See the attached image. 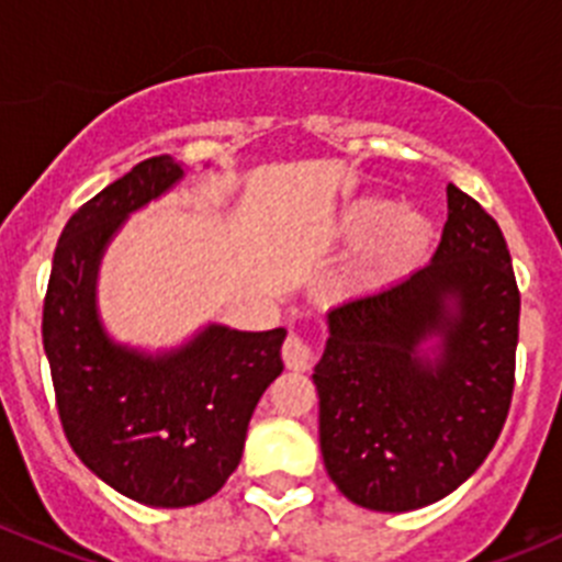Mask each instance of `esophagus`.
Instances as JSON below:
<instances>
[{
    "mask_svg": "<svg viewBox=\"0 0 562 562\" xmlns=\"http://www.w3.org/2000/svg\"><path fill=\"white\" fill-rule=\"evenodd\" d=\"M282 360L291 371H307L313 366V346L299 335H288L282 344Z\"/></svg>",
    "mask_w": 562,
    "mask_h": 562,
    "instance_id": "1",
    "label": "esophagus"
}]
</instances>
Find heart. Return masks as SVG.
Instances as JSON below:
<instances>
[{
  "label": "heart",
  "mask_w": 562,
  "mask_h": 562,
  "mask_svg": "<svg viewBox=\"0 0 562 562\" xmlns=\"http://www.w3.org/2000/svg\"><path fill=\"white\" fill-rule=\"evenodd\" d=\"M335 233L346 244H369L363 280L382 285L422 263L435 229L418 210H400L382 196H358L338 213Z\"/></svg>",
  "instance_id": "1"
}]
</instances>
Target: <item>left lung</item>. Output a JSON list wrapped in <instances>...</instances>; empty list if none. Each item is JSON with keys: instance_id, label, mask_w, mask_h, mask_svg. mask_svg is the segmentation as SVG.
Masks as SVG:
<instances>
[{"instance_id": "obj_1", "label": "left lung", "mask_w": 562, "mask_h": 562, "mask_svg": "<svg viewBox=\"0 0 562 562\" xmlns=\"http://www.w3.org/2000/svg\"><path fill=\"white\" fill-rule=\"evenodd\" d=\"M447 202L429 266L333 307L313 369L324 469L369 510L452 494L510 411L521 311L510 251L469 193L449 186Z\"/></svg>"}]
</instances>
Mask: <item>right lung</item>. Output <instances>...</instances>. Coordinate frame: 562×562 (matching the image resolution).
<instances>
[{
    "label": "right lung",
    "mask_w": 562,
    "mask_h": 562,
    "mask_svg": "<svg viewBox=\"0 0 562 562\" xmlns=\"http://www.w3.org/2000/svg\"><path fill=\"white\" fill-rule=\"evenodd\" d=\"M182 177L171 155L149 157L82 204L57 240L44 299V352L68 443L99 480L149 507L218 494L238 469L257 402L282 374V327L207 324L166 352L119 344L104 329V249L135 210Z\"/></svg>",
    "instance_id": "right-lung-1"
}]
</instances>
